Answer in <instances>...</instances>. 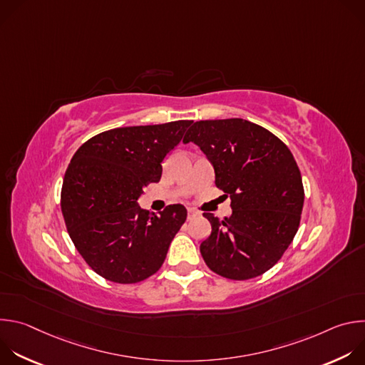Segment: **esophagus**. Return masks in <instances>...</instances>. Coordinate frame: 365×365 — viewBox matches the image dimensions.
Listing matches in <instances>:
<instances>
[{
  "label": "esophagus",
  "instance_id": "obj_1",
  "mask_svg": "<svg viewBox=\"0 0 365 365\" xmlns=\"http://www.w3.org/2000/svg\"><path fill=\"white\" fill-rule=\"evenodd\" d=\"M197 215H199V212L195 211V210H189V211H187V220H189V221L193 220V218L197 217Z\"/></svg>",
  "mask_w": 365,
  "mask_h": 365
}]
</instances>
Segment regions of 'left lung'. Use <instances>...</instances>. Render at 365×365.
Listing matches in <instances>:
<instances>
[{"label":"left lung","mask_w":365,"mask_h":365,"mask_svg":"<svg viewBox=\"0 0 365 365\" xmlns=\"http://www.w3.org/2000/svg\"><path fill=\"white\" fill-rule=\"evenodd\" d=\"M195 143L231 199V217H203L212 232L200 254L214 273L248 280L270 270L293 241L304 200L300 170L287 145L242 118L196 121L183 143Z\"/></svg>","instance_id":"8db88e82"}]
</instances>
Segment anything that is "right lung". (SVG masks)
I'll use <instances>...</instances> for the list:
<instances>
[{
	"mask_svg": "<svg viewBox=\"0 0 365 365\" xmlns=\"http://www.w3.org/2000/svg\"><path fill=\"white\" fill-rule=\"evenodd\" d=\"M193 121L121 127L83 143L65 173L61 206L71 240L103 279L131 284L158 272L187 211L159 215L138 206L143 187L162 178V162Z\"/></svg>",
	"mask_w": 365,
	"mask_h": 365,
	"instance_id": "1",
	"label": "right lung"
}]
</instances>
